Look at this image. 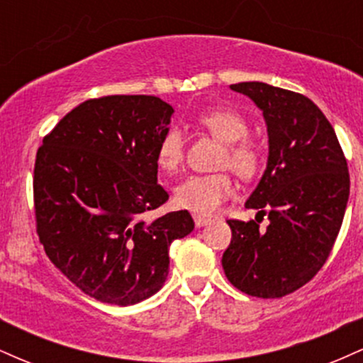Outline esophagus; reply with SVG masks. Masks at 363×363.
<instances>
[{
	"label": "esophagus",
	"instance_id": "1",
	"mask_svg": "<svg viewBox=\"0 0 363 363\" xmlns=\"http://www.w3.org/2000/svg\"><path fill=\"white\" fill-rule=\"evenodd\" d=\"M211 222V218H206V216H199V215H194V223L196 227H205Z\"/></svg>",
	"mask_w": 363,
	"mask_h": 363
}]
</instances>
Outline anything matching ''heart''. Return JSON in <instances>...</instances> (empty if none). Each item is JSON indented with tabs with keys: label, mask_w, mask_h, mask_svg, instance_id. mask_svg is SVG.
<instances>
[{
	"label": "heart",
	"mask_w": 363,
	"mask_h": 363,
	"mask_svg": "<svg viewBox=\"0 0 363 363\" xmlns=\"http://www.w3.org/2000/svg\"><path fill=\"white\" fill-rule=\"evenodd\" d=\"M198 124L225 143L220 153V167H230L242 179H251L259 170L261 148L252 140L245 138L249 126L242 116L235 111L216 109L199 116ZM184 135L177 128H170L158 143V165L167 172H176L184 162ZM234 191V181L227 172L198 174L179 182L174 191V199L176 205L184 210L210 215L218 210L222 203L230 199Z\"/></svg>",
	"instance_id": "1"
}]
</instances>
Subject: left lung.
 I'll use <instances>...</instances> for the list:
<instances>
[{"label": "left lung", "mask_w": 363, "mask_h": 363, "mask_svg": "<svg viewBox=\"0 0 363 363\" xmlns=\"http://www.w3.org/2000/svg\"><path fill=\"white\" fill-rule=\"evenodd\" d=\"M264 116L268 164L245 208L259 222L227 220L232 240L222 266L244 294L278 298L298 290L326 262L350 196L347 158L326 116L311 99L262 82L230 85Z\"/></svg>", "instance_id": "8db88e82"}]
</instances>
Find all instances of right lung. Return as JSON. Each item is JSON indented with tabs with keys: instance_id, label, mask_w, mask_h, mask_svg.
<instances>
[{
	"instance_id": "1",
	"label": "right lung",
	"mask_w": 363,
	"mask_h": 363,
	"mask_svg": "<svg viewBox=\"0 0 363 363\" xmlns=\"http://www.w3.org/2000/svg\"><path fill=\"white\" fill-rule=\"evenodd\" d=\"M172 106L153 95H109L74 107L43 140L34 167L37 234L49 259L95 301L133 306L169 274L172 240L189 211L143 215L169 199L157 148Z\"/></svg>"
}]
</instances>
